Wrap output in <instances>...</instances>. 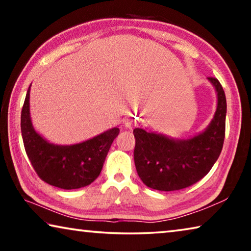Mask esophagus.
<instances>
[{"label":"esophagus","mask_w":251,"mask_h":251,"mask_svg":"<svg viewBox=\"0 0 251 251\" xmlns=\"http://www.w3.org/2000/svg\"><path fill=\"white\" fill-rule=\"evenodd\" d=\"M125 126L127 127V128L128 129H131V128H134V127H136L138 125V123H137V120H136L135 117H129V118H127V120L125 121Z\"/></svg>","instance_id":"34e87169"}]
</instances>
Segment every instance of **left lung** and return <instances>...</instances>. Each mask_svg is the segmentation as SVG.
<instances>
[{
    "label": "left lung",
    "mask_w": 251,
    "mask_h": 251,
    "mask_svg": "<svg viewBox=\"0 0 251 251\" xmlns=\"http://www.w3.org/2000/svg\"><path fill=\"white\" fill-rule=\"evenodd\" d=\"M217 91V110L201 134L184 141L135 128L134 160L142 181L150 188L173 192L187 188L205 177L222 152L227 101L216 77H208Z\"/></svg>",
    "instance_id": "obj_1"
}]
</instances>
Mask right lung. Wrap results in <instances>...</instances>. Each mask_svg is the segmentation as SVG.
<instances>
[{
  "instance_id": "obj_1",
  "label": "right lung",
  "mask_w": 251,
  "mask_h": 251,
  "mask_svg": "<svg viewBox=\"0 0 251 251\" xmlns=\"http://www.w3.org/2000/svg\"><path fill=\"white\" fill-rule=\"evenodd\" d=\"M29 88L21 113V130L29 161L42 180L58 188H82L100 176L104 161L120 128L106 130L75 145L50 144L33 128L29 117Z\"/></svg>"
}]
</instances>
